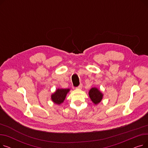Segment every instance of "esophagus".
Masks as SVG:
<instances>
[{
    "label": "esophagus",
    "instance_id": "34e87169",
    "mask_svg": "<svg viewBox=\"0 0 148 148\" xmlns=\"http://www.w3.org/2000/svg\"><path fill=\"white\" fill-rule=\"evenodd\" d=\"M82 87H83V84L81 83V84H80V85L79 86H77L76 88L77 89H81L82 88Z\"/></svg>",
    "mask_w": 148,
    "mask_h": 148
}]
</instances>
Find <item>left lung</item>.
<instances>
[{"label":"left lung","mask_w":148,"mask_h":148,"mask_svg":"<svg viewBox=\"0 0 148 148\" xmlns=\"http://www.w3.org/2000/svg\"><path fill=\"white\" fill-rule=\"evenodd\" d=\"M89 95L92 101L95 104L99 103L103 99V94L98 88H92L89 92Z\"/></svg>","instance_id":"left-lung-1"}]
</instances>
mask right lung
I'll list each match as a JSON object with an SVG mask.
<instances>
[{"label":"right lung","instance_id":"obj_1","mask_svg":"<svg viewBox=\"0 0 148 148\" xmlns=\"http://www.w3.org/2000/svg\"><path fill=\"white\" fill-rule=\"evenodd\" d=\"M69 90V89H58L51 96L52 101L54 103L60 105L64 101L66 96Z\"/></svg>","mask_w":148,"mask_h":148}]
</instances>
